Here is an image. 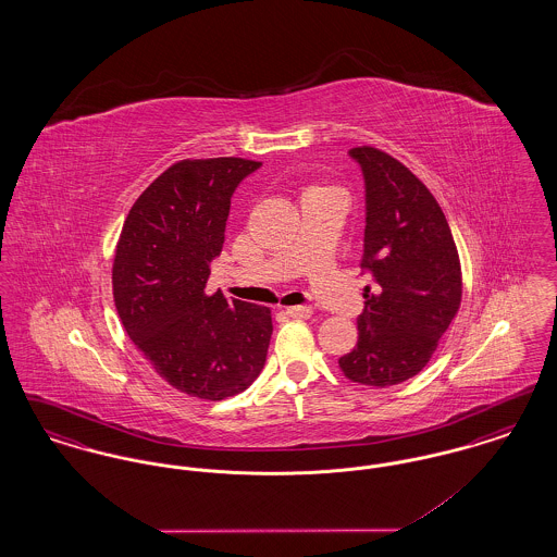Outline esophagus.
Masks as SVG:
<instances>
[{
    "label": "esophagus",
    "mask_w": 557,
    "mask_h": 557,
    "mask_svg": "<svg viewBox=\"0 0 557 557\" xmlns=\"http://www.w3.org/2000/svg\"><path fill=\"white\" fill-rule=\"evenodd\" d=\"M286 313L294 319H309L313 315V309L305 307V305H298V307H290Z\"/></svg>",
    "instance_id": "1"
}]
</instances>
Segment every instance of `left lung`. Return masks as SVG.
Listing matches in <instances>:
<instances>
[{
  "mask_svg": "<svg viewBox=\"0 0 557 557\" xmlns=\"http://www.w3.org/2000/svg\"><path fill=\"white\" fill-rule=\"evenodd\" d=\"M366 180L361 267L375 280L357 318L359 341L338 366L350 382L386 388L424 370L461 305V263L430 189L397 159L348 152Z\"/></svg>",
  "mask_w": 557,
  "mask_h": 557,
  "instance_id": "1",
  "label": "left lung"
}]
</instances>
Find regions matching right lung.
I'll use <instances>...</instances> for the list:
<instances>
[{
    "label": "right lung",
    "instance_id": "obj_1",
    "mask_svg": "<svg viewBox=\"0 0 557 557\" xmlns=\"http://www.w3.org/2000/svg\"><path fill=\"white\" fill-rule=\"evenodd\" d=\"M257 160H180L141 191L112 263V294L133 345L164 382L221 400L263 370L273 323L267 307L207 294L232 196Z\"/></svg>",
    "mask_w": 557,
    "mask_h": 557
}]
</instances>
